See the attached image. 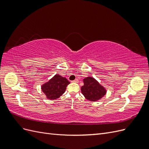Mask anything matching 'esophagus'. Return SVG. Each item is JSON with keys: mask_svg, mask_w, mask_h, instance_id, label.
<instances>
[{"mask_svg": "<svg viewBox=\"0 0 149 149\" xmlns=\"http://www.w3.org/2000/svg\"><path fill=\"white\" fill-rule=\"evenodd\" d=\"M78 79H74V81H72V82H74V83H78Z\"/></svg>", "mask_w": 149, "mask_h": 149, "instance_id": "obj_1", "label": "esophagus"}]
</instances>
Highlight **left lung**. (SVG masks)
<instances>
[{
    "label": "left lung",
    "instance_id": "obj_1",
    "mask_svg": "<svg viewBox=\"0 0 149 149\" xmlns=\"http://www.w3.org/2000/svg\"><path fill=\"white\" fill-rule=\"evenodd\" d=\"M84 85L81 88V93L86 100L95 102L100 100L106 94V89L93 77L83 79Z\"/></svg>",
    "mask_w": 149,
    "mask_h": 149
}]
</instances>
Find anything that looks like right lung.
Instances as JSON below:
<instances>
[{
	"mask_svg": "<svg viewBox=\"0 0 149 149\" xmlns=\"http://www.w3.org/2000/svg\"><path fill=\"white\" fill-rule=\"evenodd\" d=\"M70 83L66 78L55 74L48 82L42 85V90L48 99L55 100L65 92L67 86Z\"/></svg>",
	"mask_w": 149,
	"mask_h": 149,
	"instance_id": "add662e5",
	"label": "right lung"
}]
</instances>
